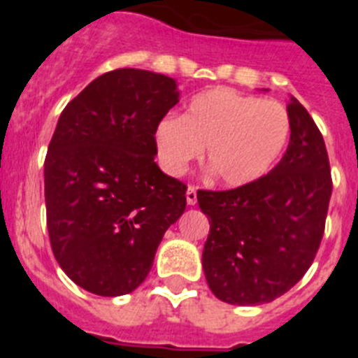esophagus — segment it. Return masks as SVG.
I'll list each match as a JSON object with an SVG mask.
<instances>
[{
  "mask_svg": "<svg viewBox=\"0 0 358 358\" xmlns=\"http://www.w3.org/2000/svg\"><path fill=\"white\" fill-rule=\"evenodd\" d=\"M186 202H188L189 206H194L195 202H197V186H188V189H186Z\"/></svg>",
  "mask_w": 358,
  "mask_h": 358,
  "instance_id": "obj_1",
  "label": "esophagus"
}]
</instances>
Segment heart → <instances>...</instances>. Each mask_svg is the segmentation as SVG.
Here are the masks:
<instances>
[{
    "label": "heart",
    "instance_id": "1",
    "mask_svg": "<svg viewBox=\"0 0 358 358\" xmlns=\"http://www.w3.org/2000/svg\"><path fill=\"white\" fill-rule=\"evenodd\" d=\"M154 136L169 173L181 176L206 147L215 179L236 188L271 172L289 141L290 116L278 100L215 87L195 94L182 118L164 116Z\"/></svg>",
    "mask_w": 358,
    "mask_h": 358
}]
</instances>
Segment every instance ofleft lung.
I'll return each instance as SVG.
<instances>
[{
    "mask_svg": "<svg viewBox=\"0 0 358 358\" xmlns=\"http://www.w3.org/2000/svg\"><path fill=\"white\" fill-rule=\"evenodd\" d=\"M290 141L280 163L251 185L199 189L210 220L202 267L211 292L229 305L271 303L305 276L321 245L331 176L322 134L290 98Z\"/></svg>",
    "mask_w": 358,
    "mask_h": 358,
    "instance_id": "obj_1",
    "label": "left lung"
}]
</instances>
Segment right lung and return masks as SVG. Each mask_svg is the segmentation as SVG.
<instances>
[{"label":"right lung","mask_w":358,"mask_h":358,"mask_svg":"<svg viewBox=\"0 0 358 358\" xmlns=\"http://www.w3.org/2000/svg\"><path fill=\"white\" fill-rule=\"evenodd\" d=\"M177 102L173 78L122 68L62 110L44 159L46 226L55 260L87 292L138 289L185 213L186 185L154 161L157 123Z\"/></svg>","instance_id":"obj_1"}]
</instances>
